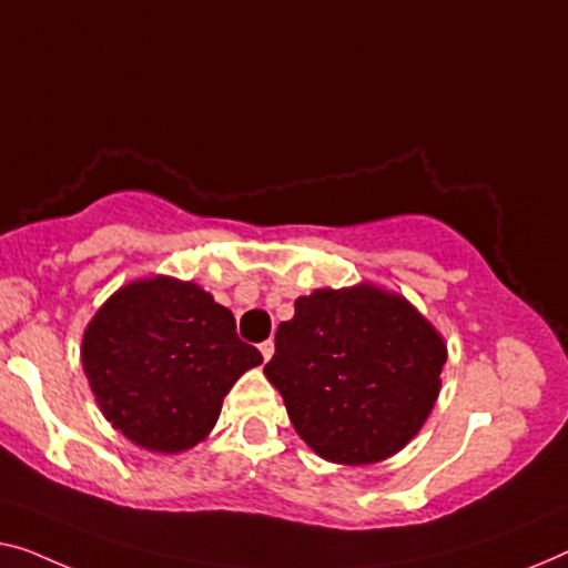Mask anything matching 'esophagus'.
<instances>
[{
    "label": "esophagus",
    "instance_id": "1",
    "mask_svg": "<svg viewBox=\"0 0 568 568\" xmlns=\"http://www.w3.org/2000/svg\"><path fill=\"white\" fill-rule=\"evenodd\" d=\"M260 352H262V359L270 362V357H273V354H275V344L273 342H262L260 344Z\"/></svg>",
    "mask_w": 568,
    "mask_h": 568
}]
</instances>
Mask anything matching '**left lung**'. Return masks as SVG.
Masks as SVG:
<instances>
[{
    "mask_svg": "<svg viewBox=\"0 0 568 568\" xmlns=\"http://www.w3.org/2000/svg\"><path fill=\"white\" fill-rule=\"evenodd\" d=\"M446 344L403 295L369 283L295 301L265 365L293 428L321 459L375 464L418 434L442 390Z\"/></svg>",
    "mask_w": 568,
    "mask_h": 568,
    "instance_id": "left-lung-1",
    "label": "left lung"
}]
</instances>
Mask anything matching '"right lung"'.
Here are the masks:
<instances>
[{
  "instance_id": "add662e5",
  "label": "right lung",
  "mask_w": 568,
  "mask_h": 568,
  "mask_svg": "<svg viewBox=\"0 0 568 568\" xmlns=\"http://www.w3.org/2000/svg\"><path fill=\"white\" fill-rule=\"evenodd\" d=\"M230 308L168 275L120 287L81 344L104 418L148 452L178 454L216 426L224 395L262 354L236 336Z\"/></svg>"
}]
</instances>
